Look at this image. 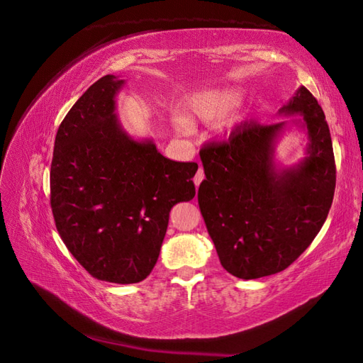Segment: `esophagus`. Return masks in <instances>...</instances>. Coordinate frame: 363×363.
<instances>
[{"instance_id": "obj_1", "label": "esophagus", "mask_w": 363, "mask_h": 363, "mask_svg": "<svg viewBox=\"0 0 363 363\" xmlns=\"http://www.w3.org/2000/svg\"><path fill=\"white\" fill-rule=\"evenodd\" d=\"M204 178H206V174H204V170H202V167H199L198 168V172H196V174H195V178H193V182H195V185L198 187V185L204 181Z\"/></svg>"}]
</instances>
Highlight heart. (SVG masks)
<instances>
[{
    "instance_id": "obj_1",
    "label": "heart",
    "mask_w": 363,
    "mask_h": 363,
    "mask_svg": "<svg viewBox=\"0 0 363 363\" xmlns=\"http://www.w3.org/2000/svg\"><path fill=\"white\" fill-rule=\"evenodd\" d=\"M235 104H237V96L233 92L227 91H210L202 92V94L193 97L189 104V114L191 119L201 121L204 123L221 122L224 117L229 114ZM176 130L181 133L189 131V123L182 117L174 119Z\"/></svg>"
}]
</instances>
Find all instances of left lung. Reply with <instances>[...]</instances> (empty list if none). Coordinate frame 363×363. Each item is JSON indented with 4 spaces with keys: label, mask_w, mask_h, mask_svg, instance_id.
<instances>
[{
    "label": "left lung",
    "mask_w": 363,
    "mask_h": 363,
    "mask_svg": "<svg viewBox=\"0 0 363 363\" xmlns=\"http://www.w3.org/2000/svg\"><path fill=\"white\" fill-rule=\"evenodd\" d=\"M286 114H303L309 156L277 172L272 142L283 122H244L199 150L206 179L198 202L227 272L254 280L284 271L322 229L335 190L330 126L317 99L301 86Z\"/></svg>",
    "instance_id": "obj_1"
}]
</instances>
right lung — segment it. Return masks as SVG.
Instances as JSON below:
<instances>
[{"instance_id":"1","label":"right lung","mask_w":363,"mask_h":363,"mask_svg":"<svg viewBox=\"0 0 363 363\" xmlns=\"http://www.w3.org/2000/svg\"><path fill=\"white\" fill-rule=\"evenodd\" d=\"M123 80L91 85L58 126L50 208L67 250L97 280L139 283L153 271L174 204L195 198L196 162H174L121 130Z\"/></svg>"}]
</instances>
